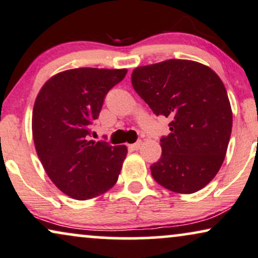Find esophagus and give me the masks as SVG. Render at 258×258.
I'll use <instances>...</instances> for the list:
<instances>
[{"instance_id": "esophagus-1", "label": "esophagus", "mask_w": 258, "mask_h": 258, "mask_svg": "<svg viewBox=\"0 0 258 258\" xmlns=\"http://www.w3.org/2000/svg\"><path fill=\"white\" fill-rule=\"evenodd\" d=\"M140 146H142V142H140V140H139V142L135 143V144H130L128 148L132 149V150H139Z\"/></svg>"}]
</instances>
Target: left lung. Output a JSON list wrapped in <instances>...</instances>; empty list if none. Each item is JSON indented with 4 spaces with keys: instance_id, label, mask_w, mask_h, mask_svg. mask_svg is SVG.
<instances>
[{
    "instance_id": "8db88e82",
    "label": "left lung",
    "mask_w": 258,
    "mask_h": 258,
    "mask_svg": "<svg viewBox=\"0 0 258 258\" xmlns=\"http://www.w3.org/2000/svg\"><path fill=\"white\" fill-rule=\"evenodd\" d=\"M133 89L156 115L171 120L161 139L162 156L151 165L155 181L178 194H191L213 180L232 131V109L220 77L207 65L168 59L138 67Z\"/></svg>"
}]
</instances>
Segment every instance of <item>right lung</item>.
<instances>
[{
  "label": "right lung",
  "mask_w": 258,
  "mask_h": 258,
  "mask_svg": "<svg viewBox=\"0 0 258 258\" xmlns=\"http://www.w3.org/2000/svg\"><path fill=\"white\" fill-rule=\"evenodd\" d=\"M127 69L78 68L45 82L35 99L32 135L35 151L53 184L76 200L100 197L118 181L125 145L90 140L106 94Z\"/></svg>",
  "instance_id": "add662e5"
}]
</instances>
